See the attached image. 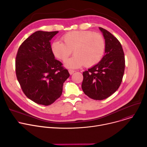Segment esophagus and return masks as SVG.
I'll list each match as a JSON object with an SVG mask.
<instances>
[{
  "mask_svg": "<svg viewBox=\"0 0 147 147\" xmlns=\"http://www.w3.org/2000/svg\"><path fill=\"white\" fill-rule=\"evenodd\" d=\"M69 72L70 74L71 75V74H73L75 72V71H74V70H69Z\"/></svg>",
  "mask_w": 147,
  "mask_h": 147,
  "instance_id": "esophagus-1",
  "label": "esophagus"
}]
</instances>
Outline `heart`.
I'll list each match as a JSON object with an SVG mask.
<instances>
[{"label": "heart", "mask_w": 147, "mask_h": 147, "mask_svg": "<svg viewBox=\"0 0 147 147\" xmlns=\"http://www.w3.org/2000/svg\"><path fill=\"white\" fill-rule=\"evenodd\" d=\"M64 42L55 41L52 45L54 55L65 61L71 55H74L65 63L68 68L77 69L85 65L92 67L101 60L105 49L103 36L91 31H73L65 34L62 38Z\"/></svg>", "instance_id": "obj_1"}]
</instances>
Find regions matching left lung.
Returning a JSON list of instances; mask_svg holds the SVG:
<instances>
[{
  "label": "left lung",
  "mask_w": 147,
  "mask_h": 147,
  "mask_svg": "<svg viewBox=\"0 0 147 147\" xmlns=\"http://www.w3.org/2000/svg\"><path fill=\"white\" fill-rule=\"evenodd\" d=\"M105 39V55L97 65L83 72L81 88L88 97L103 100L115 92L122 81L124 69V52L119 40L99 27Z\"/></svg>",
  "instance_id": "left-lung-1"
}]
</instances>
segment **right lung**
<instances>
[{
    "mask_svg": "<svg viewBox=\"0 0 147 147\" xmlns=\"http://www.w3.org/2000/svg\"><path fill=\"white\" fill-rule=\"evenodd\" d=\"M58 32L36 31L20 46L16 57V76L24 94L45 106L61 95L63 83L70 76L52 51L50 41Z\"/></svg>",
    "mask_w": 147,
    "mask_h": 147,
    "instance_id": "1",
    "label": "right lung"
}]
</instances>
